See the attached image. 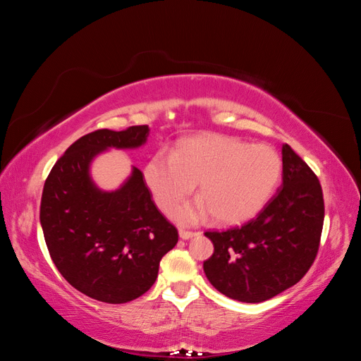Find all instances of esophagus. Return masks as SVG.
<instances>
[{"label": "esophagus", "mask_w": 361, "mask_h": 361, "mask_svg": "<svg viewBox=\"0 0 361 361\" xmlns=\"http://www.w3.org/2000/svg\"><path fill=\"white\" fill-rule=\"evenodd\" d=\"M197 233L195 232H188V231H179V236L182 238V239H191L192 236H195Z\"/></svg>", "instance_id": "1"}]
</instances>
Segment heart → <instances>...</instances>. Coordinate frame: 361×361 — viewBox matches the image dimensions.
I'll use <instances>...</instances> for the list:
<instances>
[{"instance_id":"1","label":"heart","mask_w":361,"mask_h":361,"mask_svg":"<svg viewBox=\"0 0 361 361\" xmlns=\"http://www.w3.org/2000/svg\"><path fill=\"white\" fill-rule=\"evenodd\" d=\"M281 174V159L268 145H245L224 135L180 141L171 154L158 150L143 167L157 206L170 214L199 185L200 199L174 212L180 224H199L212 214L223 224L243 223L269 200Z\"/></svg>"}]
</instances>
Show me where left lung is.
I'll list each match as a JSON object with an SVG mask.
<instances>
[{"label":"left lung","instance_id":"obj_1","mask_svg":"<svg viewBox=\"0 0 361 361\" xmlns=\"http://www.w3.org/2000/svg\"><path fill=\"white\" fill-rule=\"evenodd\" d=\"M281 187L241 227L206 232L214 255L203 262L211 285L226 297L262 302L298 283L318 253L324 224L321 183L289 145L281 147Z\"/></svg>","mask_w":361,"mask_h":361}]
</instances>
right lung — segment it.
<instances>
[{
	"instance_id": "1",
	"label": "right lung",
	"mask_w": 361,
	"mask_h": 361,
	"mask_svg": "<svg viewBox=\"0 0 361 361\" xmlns=\"http://www.w3.org/2000/svg\"><path fill=\"white\" fill-rule=\"evenodd\" d=\"M150 128L99 129L76 140L52 167L40 203V224L60 274L93 300L123 304L146 293L178 231L152 200L137 167L118 188L105 191L92 164L110 149H138Z\"/></svg>"
}]
</instances>
